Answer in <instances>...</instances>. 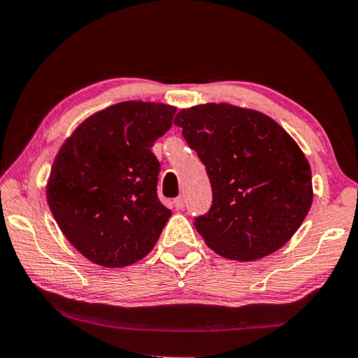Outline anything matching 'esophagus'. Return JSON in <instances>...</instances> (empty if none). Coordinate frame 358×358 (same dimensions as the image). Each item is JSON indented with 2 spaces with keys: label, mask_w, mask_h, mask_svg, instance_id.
Returning <instances> with one entry per match:
<instances>
[{
  "label": "esophagus",
  "mask_w": 358,
  "mask_h": 358,
  "mask_svg": "<svg viewBox=\"0 0 358 358\" xmlns=\"http://www.w3.org/2000/svg\"><path fill=\"white\" fill-rule=\"evenodd\" d=\"M173 203H175V208H177V210H183L185 208V197L183 196L177 197V199L173 201Z\"/></svg>",
  "instance_id": "obj_1"
}]
</instances>
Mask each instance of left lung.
Masks as SVG:
<instances>
[{
  "label": "left lung",
  "instance_id": "obj_1",
  "mask_svg": "<svg viewBox=\"0 0 358 358\" xmlns=\"http://www.w3.org/2000/svg\"><path fill=\"white\" fill-rule=\"evenodd\" d=\"M189 148L207 169L213 203L194 226L215 253L268 257L292 239L312 206V173L296 141L263 113L229 103L178 111Z\"/></svg>",
  "mask_w": 358,
  "mask_h": 358
}]
</instances>
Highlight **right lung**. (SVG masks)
Masks as SVG:
<instances>
[{
  "mask_svg": "<svg viewBox=\"0 0 358 358\" xmlns=\"http://www.w3.org/2000/svg\"><path fill=\"white\" fill-rule=\"evenodd\" d=\"M177 108L130 100L79 124L57 152L46 196L76 250L105 268L145 258L172 212L157 199L159 161L152 145Z\"/></svg>",
  "mask_w": 358,
  "mask_h": 358,
  "instance_id": "add662e5",
  "label": "right lung"
}]
</instances>
